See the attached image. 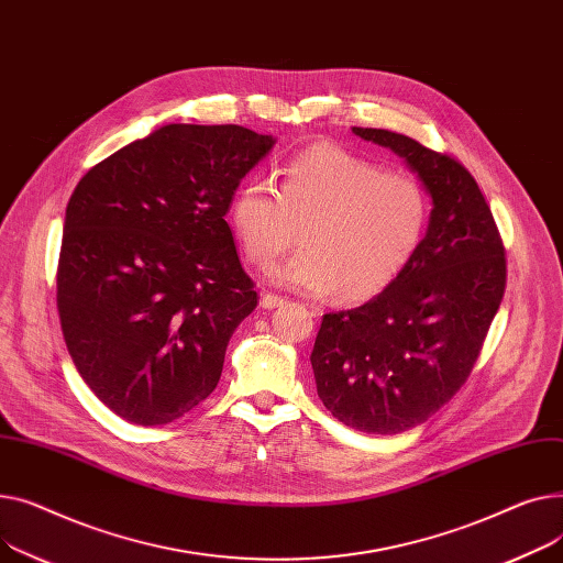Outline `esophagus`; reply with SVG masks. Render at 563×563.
Here are the masks:
<instances>
[{
    "instance_id": "obj_1",
    "label": "esophagus",
    "mask_w": 563,
    "mask_h": 563,
    "mask_svg": "<svg viewBox=\"0 0 563 563\" xmlns=\"http://www.w3.org/2000/svg\"><path fill=\"white\" fill-rule=\"evenodd\" d=\"M286 300L282 295H275V292H263L261 295V307L263 309H277V307H284Z\"/></svg>"
}]
</instances>
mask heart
<instances>
[{"label":"heart","instance_id":"obj_1","mask_svg":"<svg viewBox=\"0 0 563 563\" xmlns=\"http://www.w3.org/2000/svg\"><path fill=\"white\" fill-rule=\"evenodd\" d=\"M231 229L254 266L266 268L297 243V252L271 271L277 284L347 302L375 297L398 279L418 254L429 200L422 186L332 143L295 154L279 190L245 181L229 205Z\"/></svg>","mask_w":563,"mask_h":563}]
</instances>
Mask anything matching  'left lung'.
<instances>
[{
	"instance_id": "8db88e82",
	"label": "left lung",
	"mask_w": 563,
	"mask_h": 563,
	"mask_svg": "<svg viewBox=\"0 0 563 563\" xmlns=\"http://www.w3.org/2000/svg\"><path fill=\"white\" fill-rule=\"evenodd\" d=\"M356 136L407 161L432 197L424 241L405 273L371 302L324 313L311 366L322 405L366 434H400L464 386L500 309L507 258L473 175L388 129Z\"/></svg>"
}]
</instances>
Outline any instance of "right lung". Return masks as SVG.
I'll list each match as a JSON object with an SVG mask.
<instances>
[{
  "label": "right lung",
  "mask_w": 563,
  "mask_h": 563,
  "mask_svg": "<svg viewBox=\"0 0 563 563\" xmlns=\"http://www.w3.org/2000/svg\"><path fill=\"white\" fill-rule=\"evenodd\" d=\"M273 145L239 124H165L77 184L56 307L79 375L120 418L173 422L218 386L256 307L224 216Z\"/></svg>",
  "instance_id": "right-lung-1"
}]
</instances>
